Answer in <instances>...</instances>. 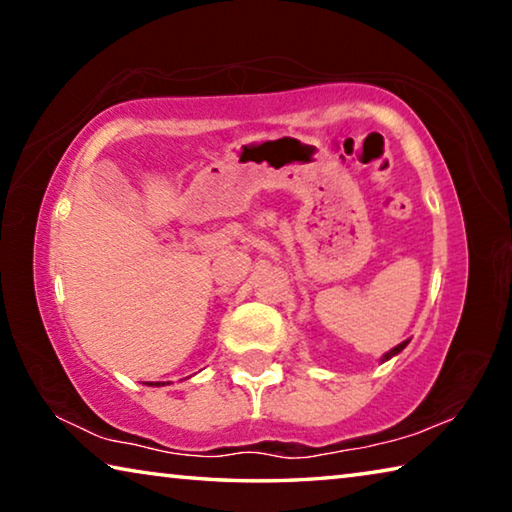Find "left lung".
<instances>
[{
  "mask_svg": "<svg viewBox=\"0 0 512 512\" xmlns=\"http://www.w3.org/2000/svg\"><path fill=\"white\" fill-rule=\"evenodd\" d=\"M406 345H409V341H402L400 345H395V348H393L391 352H386L384 357H381V361H388V359H391V357H395V354H400V352L406 348Z\"/></svg>",
  "mask_w": 512,
  "mask_h": 512,
  "instance_id": "8db88e82",
  "label": "left lung"
}]
</instances>
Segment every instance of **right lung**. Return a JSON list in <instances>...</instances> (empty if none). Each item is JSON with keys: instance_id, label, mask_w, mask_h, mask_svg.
Masks as SVG:
<instances>
[{"instance_id": "add662e5", "label": "right lung", "mask_w": 512, "mask_h": 512, "mask_svg": "<svg viewBox=\"0 0 512 512\" xmlns=\"http://www.w3.org/2000/svg\"><path fill=\"white\" fill-rule=\"evenodd\" d=\"M149 386H153V381H149ZM155 386H164V381H155Z\"/></svg>"}]
</instances>
